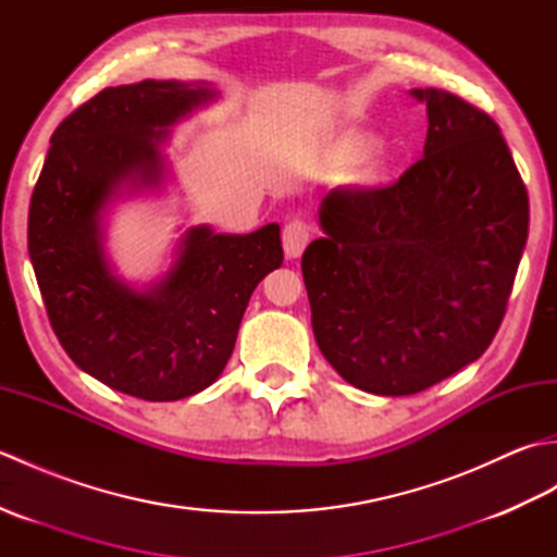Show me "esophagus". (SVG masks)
Returning a JSON list of instances; mask_svg holds the SVG:
<instances>
[{"label":"esophagus","mask_w":557,"mask_h":557,"mask_svg":"<svg viewBox=\"0 0 557 557\" xmlns=\"http://www.w3.org/2000/svg\"><path fill=\"white\" fill-rule=\"evenodd\" d=\"M309 239H311L309 224L301 220H292L285 224V230H282V246H285L287 258H299Z\"/></svg>","instance_id":"obj_1"}]
</instances>
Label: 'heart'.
<instances>
[{
    "label": "heart",
    "instance_id": "1",
    "mask_svg": "<svg viewBox=\"0 0 557 557\" xmlns=\"http://www.w3.org/2000/svg\"><path fill=\"white\" fill-rule=\"evenodd\" d=\"M375 148H377L375 136H371V134H349L337 144L335 158H337L339 164H345V168H354V164H359L361 160L369 158ZM361 180L366 184H383L387 180V164L371 162L369 168L363 170Z\"/></svg>",
    "mask_w": 557,
    "mask_h": 557
}]
</instances>
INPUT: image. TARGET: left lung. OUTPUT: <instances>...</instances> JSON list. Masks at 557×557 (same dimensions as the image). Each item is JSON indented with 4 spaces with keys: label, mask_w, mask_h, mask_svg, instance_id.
Masks as SVG:
<instances>
[{
    "label": "left lung",
    "mask_w": 557,
    "mask_h": 557,
    "mask_svg": "<svg viewBox=\"0 0 557 557\" xmlns=\"http://www.w3.org/2000/svg\"><path fill=\"white\" fill-rule=\"evenodd\" d=\"M423 158L385 188H335L301 256L327 363L363 393L401 397L455 375L503 323L529 234V196L500 126L437 88Z\"/></svg>",
    "instance_id": "left-lung-1"
}]
</instances>
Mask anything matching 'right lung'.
<instances>
[{
  "label": "right lung",
  "instance_id": "add662e5",
  "mask_svg": "<svg viewBox=\"0 0 557 557\" xmlns=\"http://www.w3.org/2000/svg\"><path fill=\"white\" fill-rule=\"evenodd\" d=\"M220 100L208 81L104 88L57 126L28 210V253L47 315L81 371L148 401L210 387L227 366L258 282L282 265L280 224L251 234L188 227L150 282L110 253L114 208L170 196L174 126Z\"/></svg>",
  "mask_w": 557,
  "mask_h": 557
}]
</instances>
